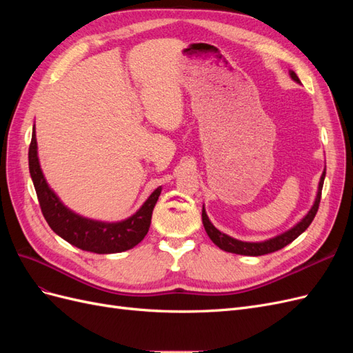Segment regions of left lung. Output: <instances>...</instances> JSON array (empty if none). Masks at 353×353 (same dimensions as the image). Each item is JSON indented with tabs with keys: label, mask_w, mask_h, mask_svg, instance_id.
Returning a JSON list of instances; mask_svg holds the SVG:
<instances>
[{
	"label": "left lung",
	"mask_w": 353,
	"mask_h": 353,
	"mask_svg": "<svg viewBox=\"0 0 353 353\" xmlns=\"http://www.w3.org/2000/svg\"><path fill=\"white\" fill-rule=\"evenodd\" d=\"M288 73H290L293 81L301 83V81H299V78H297V74L293 70H290ZM324 178H325V169L321 175V179H319L318 193H316V197H315V201H314L311 210L306 213L301 222H297L293 228L280 234V236L272 237V239L265 240V241H256V243L232 239V237L227 236V234L221 232L218 228H215V225H213V223L209 221V216L206 215L205 206H203V210H201L203 227H205L209 239L215 243L219 249L230 252V253L244 254V256H262V254H268V253L280 250L284 248V245L290 244L293 240H296L309 225H311V222L314 221L316 212H318L319 201H321V191H323V185H324Z\"/></svg>",
	"instance_id": "obj_1"
}]
</instances>
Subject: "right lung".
<instances>
[{
  "mask_svg": "<svg viewBox=\"0 0 353 353\" xmlns=\"http://www.w3.org/2000/svg\"><path fill=\"white\" fill-rule=\"evenodd\" d=\"M29 172L42 215L48 222L50 228L74 248L99 254L119 253L135 248L150 228L152 213L162 193V187H157L132 216L119 222H103L78 215L63 205L57 194L47 184L38 159L35 126L32 130L29 145Z\"/></svg>",
  "mask_w": 353,
  "mask_h": 353,
  "instance_id": "1",
  "label": "right lung"
}]
</instances>
